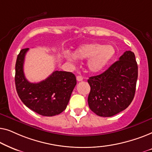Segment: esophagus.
Instances as JSON below:
<instances>
[{
	"mask_svg": "<svg viewBox=\"0 0 152 152\" xmlns=\"http://www.w3.org/2000/svg\"><path fill=\"white\" fill-rule=\"evenodd\" d=\"M77 80L78 82H81V81L83 80V77H82V76H80V75L77 76Z\"/></svg>",
	"mask_w": 152,
	"mask_h": 152,
	"instance_id": "obj_1",
	"label": "esophagus"
}]
</instances>
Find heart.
<instances>
[{
  "mask_svg": "<svg viewBox=\"0 0 152 152\" xmlns=\"http://www.w3.org/2000/svg\"><path fill=\"white\" fill-rule=\"evenodd\" d=\"M75 54L80 59L88 58L87 68L91 72L97 73L107 67L115 56L116 50L113 45L91 43L80 45L76 49ZM65 57L69 61H74L76 59L74 55L68 53H65Z\"/></svg>",
  "mask_w": 152,
  "mask_h": 152,
  "instance_id": "b5f03b06",
  "label": "heart"
}]
</instances>
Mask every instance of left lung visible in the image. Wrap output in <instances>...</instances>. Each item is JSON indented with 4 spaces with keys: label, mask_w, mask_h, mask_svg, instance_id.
Returning a JSON list of instances; mask_svg holds the SVG:
<instances>
[{
    "label": "left lung",
    "mask_w": 152,
    "mask_h": 152,
    "mask_svg": "<svg viewBox=\"0 0 152 152\" xmlns=\"http://www.w3.org/2000/svg\"><path fill=\"white\" fill-rule=\"evenodd\" d=\"M137 79L135 55L126 51L103 73L89 77V108L101 117H111L126 109L134 97Z\"/></svg>",
    "instance_id": "8db88e82"
}]
</instances>
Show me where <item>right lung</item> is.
Instances as JSON below:
<instances>
[{
  "label": "right lung",
  "mask_w": 152,
  "mask_h": 152,
  "mask_svg": "<svg viewBox=\"0 0 152 152\" xmlns=\"http://www.w3.org/2000/svg\"><path fill=\"white\" fill-rule=\"evenodd\" d=\"M22 49L16 59L15 85L18 97L29 109L43 116H54L66 109L77 84L76 77L70 72L55 70L45 80L31 83L23 72L26 54Z\"/></svg>",
  "instance_id": "add662e5"
}]
</instances>
